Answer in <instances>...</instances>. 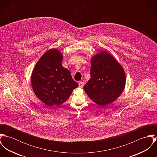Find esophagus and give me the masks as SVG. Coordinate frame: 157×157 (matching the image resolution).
Instances as JSON below:
<instances>
[{
  "label": "esophagus",
  "instance_id": "esophagus-1",
  "mask_svg": "<svg viewBox=\"0 0 157 157\" xmlns=\"http://www.w3.org/2000/svg\"><path fill=\"white\" fill-rule=\"evenodd\" d=\"M78 85H79L80 88H82L84 86V83L82 82H80L78 83Z\"/></svg>",
  "mask_w": 157,
  "mask_h": 157
}]
</instances>
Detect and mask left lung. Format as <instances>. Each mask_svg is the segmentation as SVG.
Listing matches in <instances>:
<instances>
[{"label": "left lung", "mask_w": 157, "mask_h": 157, "mask_svg": "<svg viewBox=\"0 0 157 157\" xmlns=\"http://www.w3.org/2000/svg\"><path fill=\"white\" fill-rule=\"evenodd\" d=\"M90 78L83 89L100 106L114 101L123 92L126 75L121 66L109 54L101 52L91 59Z\"/></svg>", "instance_id": "8db88e82"}]
</instances>
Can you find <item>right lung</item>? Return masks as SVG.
<instances>
[{
  "instance_id": "right-lung-1",
  "label": "right lung",
  "mask_w": 157,
  "mask_h": 157,
  "mask_svg": "<svg viewBox=\"0 0 157 157\" xmlns=\"http://www.w3.org/2000/svg\"><path fill=\"white\" fill-rule=\"evenodd\" d=\"M62 54L52 49L39 59L33 71L31 83L39 99L49 106H59L69 97L78 84L62 65Z\"/></svg>"
}]
</instances>
